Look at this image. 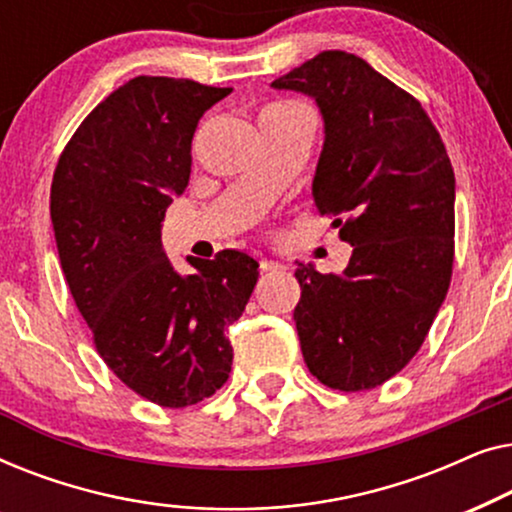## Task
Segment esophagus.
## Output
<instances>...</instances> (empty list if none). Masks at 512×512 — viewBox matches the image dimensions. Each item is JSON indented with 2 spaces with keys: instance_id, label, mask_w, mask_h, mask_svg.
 <instances>
[{
  "instance_id": "1",
  "label": "esophagus",
  "mask_w": 512,
  "mask_h": 512,
  "mask_svg": "<svg viewBox=\"0 0 512 512\" xmlns=\"http://www.w3.org/2000/svg\"><path fill=\"white\" fill-rule=\"evenodd\" d=\"M258 270H261V275H270V272H279V270H284V265L282 263H275V261H263L258 263Z\"/></svg>"
}]
</instances>
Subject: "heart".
I'll use <instances>...</instances> for the list:
<instances>
[{
    "instance_id": "b5f03b06",
    "label": "heart",
    "mask_w": 512,
    "mask_h": 512,
    "mask_svg": "<svg viewBox=\"0 0 512 512\" xmlns=\"http://www.w3.org/2000/svg\"><path fill=\"white\" fill-rule=\"evenodd\" d=\"M277 107H291V104H275V107H270V109H277Z\"/></svg>"
}]
</instances>
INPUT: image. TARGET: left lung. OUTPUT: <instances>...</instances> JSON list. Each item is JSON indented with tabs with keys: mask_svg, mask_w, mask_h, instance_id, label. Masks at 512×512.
I'll list each match as a JSON object with an SVG mask.
<instances>
[{
	"mask_svg": "<svg viewBox=\"0 0 512 512\" xmlns=\"http://www.w3.org/2000/svg\"><path fill=\"white\" fill-rule=\"evenodd\" d=\"M272 88L319 104L326 139L312 195L354 247L340 275L298 263L305 363L331 389L380 387L419 352L450 289L452 163L422 104L359 55L324 51Z\"/></svg>",
	"mask_w": 512,
	"mask_h": 512,
	"instance_id": "8db88e82",
	"label": "left lung"
}]
</instances>
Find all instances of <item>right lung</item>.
Returning <instances> with one entry per match:
<instances>
[{
    "instance_id": "add662e5",
    "label": "right lung",
    "mask_w": 512,
    "mask_h": 512,
    "mask_svg": "<svg viewBox=\"0 0 512 512\" xmlns=\"http://www.w3.org/2000/svg\"><path fill=\"white\" fill-rule=\"evenodd\" d=\"M233 88L135 76L97 104L60 153L51 221L60 265L97 354L125 387L163 408L214 396L230 375L228 328L258 263L235 249L172 268L160 223L191 177L198 121Z\"/></svg>"
}]
</instances>
